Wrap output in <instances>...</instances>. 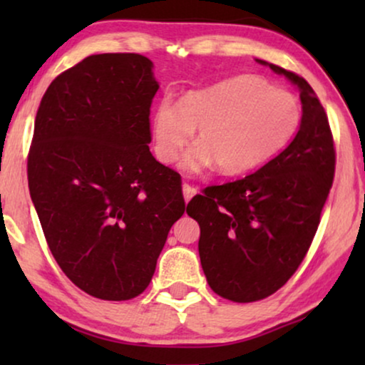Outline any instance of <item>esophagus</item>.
<instances>
[{"label":"esophagus","instance_id":"esophagus-1","mask_svg":"<svg viewBox=\"0 0 365 365\" xmlns=\"http://www.w3.org/2000/svg\"><path fill=\"white\" fill-rule=\"evenodd\" d=\"M196 192H197V191L191 186V184H187V182L182 184V194H184V199H186V202H187L189 199H191Z\"/></svg>","mask_w":365,"mask_h":365}]
</instances>
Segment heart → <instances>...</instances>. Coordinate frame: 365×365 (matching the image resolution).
<instances>
[{
    "instance_id": "1",
    "label": "heart",
    "mask_w": 365,
    "mask_h": 365,
    "mask_svg": "<svg viewBox=\"0 0 365 365\" xmlns=\"http://www.w3.org/2000/svg\"><path fill=\"white\" fill-rule=\"evenodd\" d=\"M297 98L257 76H237L186 94L179 106L163 98L153 114L154 153L174 163L197 128V144L182 158L186 173L212 163L222 174H242L281 151L301 126Z\"/></svg>"
}]
</instances>
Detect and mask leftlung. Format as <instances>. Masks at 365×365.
I'll use <instances>...</instances> for the list:
<instances>
[{"mask_svg": "<svg viewBox=\"0 0 365 365\" xmlns=\"http://www.w3.org/2000/svg\"><path fill=\"white\" fill-rule=\"evenodd\" d=\"M269 68L301 89L296 138L254 174L202 189L186 209L201 227L199 257L209 287L232 302L261 301L292 277L316 236L336 173L332 131L317 94L299 74Z\"/></svg>", "mask_w": 365, "mask_h": 365, "instance_id": "8db88e82", "label": "left lung"}]
</instances>
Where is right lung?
<instances>
[{
  "label": "right lung",
  "instance_id": "add662e5",
  "mask_svg": "<svg viewBox=\"0 0 365 365\" xmlns=\"http://www.w3.org/2000/svg\"><path fill=\"white\" fill-rule=\"evenodd\" d=\"M158 89L143 54H93L53 79L34 119L28 186L48 247L103 301L149 286L186 209L181 176L148 146Z\"/></svg>",
  "mask_w": 365,
  "mask_h": 365
}]
</instances>
